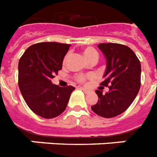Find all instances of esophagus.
<instances>
[{
  "label": "esophagus",
  "mask_w": 157,
  "mask_h": 157,
  "mask_svg": "<svg viewBox=\"0 0 157 157\" xmlns=\"http://www.w3.org/2000/svg\"><path fill=\"white\" fill-rule=\"evenodd\" d=\"M80 89H81V90H82V91H83L85 92V93L86 94H88V93H90V91H89L88 89H86V88H84V87H79Z\"/></svg>",
  "instance_id": "34e87169"
}]
</instances>
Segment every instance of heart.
Listing matches in <instances>:
<instances>
[{"mask_svg":"<svg viewBox=\"0 0 157 157\" xmlns=\"http://www.w3.org/2000/svg\"><path fill=\"white\" fill-rule=\"evenodd\" d=\"M82 53L85 56L87 60H88L90 62H96L98 61L99 59V52L98 51L94 48L93 47H91V46H87V47H85L83 49H82ZM68 55H66V57H65V61L66 59L67 58ZM94 75L92 74H80V75H77L75 76V79L76 81L80 83H83L86 81V79H91L93 78Z\"/></svg>","mask_w":157,"mask_h":157,"instance_id":"heart-1","label":"heart"}]
</instances>
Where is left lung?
I'll use <instances>...</instances> for the list:
<instances>
[{
	"instance_id": "8db88e82",
	"label": "left lung",
	"mask_w": 157,
	"mask_h": 157,
	"mask_svg": "<svg viewBox=\"0 0 157 157\" xmlns=\"http://www.w3.org/2000/svg\"><path fill=\"white\" fill-rule=\"evenodd\" d=\"M107 61L105 80L96 90L98 102L91 106L95 113L110 118L126 111L140 91L141 84V65L133 50L126 45L115 43L98 45ZM103 86L110 91L102 93Z\"/></svg>"
}]
</instances>
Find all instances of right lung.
Listing matches in <instances>:
<instances>
[{"label": "right lung", "mask_w": 157, "mask_h": 157, "mask_svg": "<svg viewBox=\"0 0 157 157\" xmlns=\"http://www.w3.org/2000/svg\"><path fill=\"white\" fill-rule=\"evenodd\" d=\"M71 45L41 42L30 46L18 62V86L32 112L44 118H53L66 109L72 86L61 87L51 79L62 68Z\"/></svg>", "instance_id": "obj_1"}]
</instances>
